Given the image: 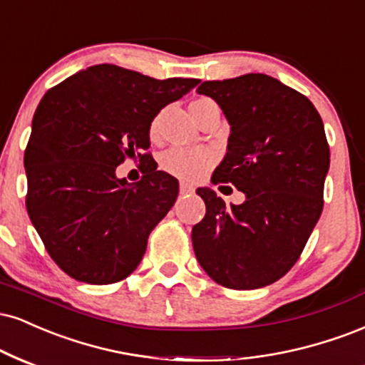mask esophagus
Segmentation results:
<instances>
[{
    "label": "esophagus",
    "instance_id": "1",
    "mask_svg": "<svg viewBox=\"0 0 365 365\" xmlns=\"http://www.w3.org/2000/svg\"><path fill=\"white\" fill-rule=\"evenodd\" d=\"M190 192H194V185H190L187 182L180 183V194H190Z\"/></svg>",
    "mask_w": 365,
    "mask_h": 365
}]
</instances>
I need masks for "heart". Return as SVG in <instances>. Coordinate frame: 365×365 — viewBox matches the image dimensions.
<instances>
[{
  "label": "heart",
  "mask_w": 365,
  "mask_h": 365,
  "mask_svg": "<svg viewBox=\"0 0 365 365\" xmlns=\"http://www.w3.org/2000/svg\"><path fill=\"white\" fill-rule=\"evenodd\" d=\"M205 103L214 102H210L207 98H202L192 103V107ZM149 138L153 140L160 139V120L158 118L151 122ZM214 160H216L214 153L205 148H171L161 155L160 163L163 171L171 175V177L183 180V182H197L214 165Z\"/></svg>",
  "instance_id": "1"
}]
</instances>
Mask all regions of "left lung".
Returning <instances> with one entry per match:
<instances>
[{
	"label": "left lung",
	"instance_id": "8db88e82",
	"mask_svg": "<svg viewBox=\"0 0 365 365\" xmlns=\"http://www.w3.org/2000/svg\"><path fill=\"white\" fill-rule=\"evenodd\" d=\"M197 93L216 100L231 125L212 183H231L245 202L226 205L197 188L205 216L192 227L195 257L227 289L265 287L299 260L322 216L330 168L323 120L304 95L260 73L204 81Z\"/></svg>",
	"mask_w": 365,
	"mask_h": 365
}]
</instances>
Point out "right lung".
<instances>
[{"label":"right lung","instance_id":"obj_1","mask_svg":"<svg viewBox=\"0 0 365 365\" xmlns=\"http://www.w3.org/2000/svg\"><path fill=\"white\" fill-rule=\"evenodd\" d=\"M197 85L96 64L43 95L25 149V204L47 253L69 277L113 284L143 260L149 232L178 195V180L158 171L146 153L149 127ZM135 155L143 161L140 182L117 179L116 166Z\"/></svg>","mask_w":365,"mask_h":365}]
</instances>
